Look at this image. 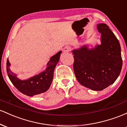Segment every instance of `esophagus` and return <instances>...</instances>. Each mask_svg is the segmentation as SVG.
<instances>
[{
	"instance_id": "esophagus-1",
	"label": "esophagus",
	"mask_w": 127,
	"mask_h": 127,
	"mask_svg": "<svg viewBox=\"0 0 127 127\" xmlns=\"http://www.w3.org/2000/svg\"><path fill=\"white\" fill-rule=\"evenodd\" d=\"M70 51V47H69V46H65L63 49L64 52H68Z\"/></svg>"
}]
</instances>
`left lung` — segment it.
Listing matches in <instances>:
<instances>
[{"mask_svg":"<svg viewBox=\"0 0 127 127\" xmlns=\"http://www.w3.org/2000/svg\"><path fill=\"white\" fill-rule=\"evenodd\" d=\"M100 36V45L90 48L88 45L72 51L73 69L81 85L94 91H101L118 78L122 60L120 43L108 26L97 25Z\"/></svg>","mask_w":127,"mask_h":127,"instance_id":"left-lung-1","label":"left lung"}]
</instances>
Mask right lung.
<instances>
[{"label": "right lung", "instance_id": "obj_1", "mask_svg": "<svg viewBox=\"0 0 127 127\" xmlns=\"http://www.w3.org/2000/svg\"><path fill=\"white\" fill-rule=\"evenodd\" d=\"M62 52V51H60L50 58L45 70L27 79L24 80L18 78L17 74L12 72L10 70L11 64L8 59L6 71L10 81L17 90L26 95L32 97L45 93L51 85L54 77V71L57 64L59 62Z\"/></svg>", "mask_w": 127, "mask_h": 127}]
</instances>
